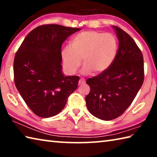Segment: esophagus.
Returning <instances> with one entry per match:
<instances>
[{
  "label": "esophagus",
  "mask_w": 157,
  "mask_h": 157,
  "mask_svg": "<svg viewBox=\"0 0 157 157\" xmlns=\"http://www.w3.org/2000/svg\"><path fill=\"white\" fill-rule=\"evenodd\" d=\"M85 82H85L84 79L82 78V79H79V80L78 85H79V86H82V85H84V84H85Z\"/></svg>",
  "instance_id": "1"
}]
</instances>
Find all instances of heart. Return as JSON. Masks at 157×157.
<instances>
[{
    "instance_id": "obj_1",
    "label": "heart",
    "mask_w": 157,
    "mask_h": 157,
    "mask_svg": "<svg viewBox=\"0 0 157 157\" xmlns=\"http://www.w3.org/2000/svg\"><path fill=\"white\" fill-rule=\"evenodd\" d=\"M118 50V41L111 33L84 31L73 36L70 46L62 50V58L69 74L75 73L81 65L84 75L102 73L112 65Z\"/></svg>"
}]
</instances>
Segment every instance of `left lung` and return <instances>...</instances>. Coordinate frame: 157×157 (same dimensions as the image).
Here are the masks:
<instances>
[{
	"instance_id": "1",
	"label": "left lung",
	"mask_w": 157,
	"mask_h": 157,
	"mask_svg": "<svg viewBox=\"0 0 157 157\" xmlns=\"http://www.w3.org/2000/svg\"><path fill=\"white\" fill-rule=\"evenodd\" d=\"M112 28L119 41L116 59L107 71L86 80L91 89L85 98L86 107L93 116L103 121L122 115L144 80L143 57L136 42L120 28Z\"/></svg>"
}]
</instances>
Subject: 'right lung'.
<instances>
[{
  "instance_id": "right-lung-1",
  "label": "right lung",
  "mask_w": 157,
  "mask_h": 157,
  "mask_svg": "<svg viewBox=\"0 0 157 157\" xmlns=\"http://www.w3.org/2000/svg\"><path fill=\"white\" fill-rule=\"evenodd\" d=\"M79 28L44 25L21 44L14 61V82L29 108L41 118L56 116L78 88V76L62 72V45Z\"/></svg>"
}]
</instances>
